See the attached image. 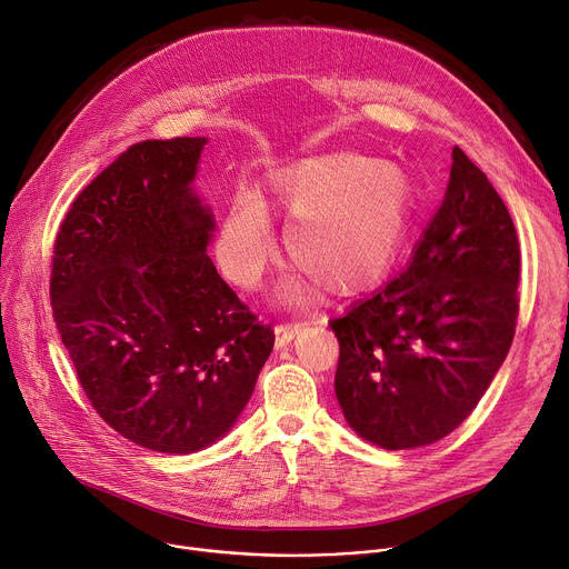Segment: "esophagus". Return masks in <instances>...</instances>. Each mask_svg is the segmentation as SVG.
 Instances as JSON below:
<instances>
[{
    "label": "esophagus",
    "instance_id": "1",
    "mask_svg": "<svg viewBox=\"0 0 569 569\" xmlns=\"http://www.w3.org/2000/svg\"><path fill=\"white\" fill-rule=\"evenodd\" d=\"M303 329V322H281L277 325V347H286L295 336H299Z\"/></svg>",
    "mask_w": 569,
    "mask_h": 569
}]
</instances>
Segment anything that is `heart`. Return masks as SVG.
Here are the masks:
<instances>
[{
    "instance_id": "obj_1",
    "label": "heart",
    "mask_w": 569,
    "mask_h": 569,
    "mask_svg": "<svg viewBox=\"0 0 569 569\" xmlns=\"http://www.w3.org/2000/svg\"><path fill=\"white\" fill-rule=\"evenodd\" d=\"M270 188L292 218L286 229L290 261L329 292H366L390 274L416 209L412 181L399 166L327 151L277 170ZM216 251L233 286H261L277 258V240L256 192L231 199Z\"/></svg>"
}]
</instances>
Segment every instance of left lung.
<instances>
[{
    "label": "left lung",
    "instance_id": "8db88e82",
    "mask_svg": "<svg viewBox=\"0 0 569 569\" xmlns=\"http://www.w3.org/2000/svg\"><path fill=\"white\" fill-rule=\"evenodd\" d=\"M442 206L408 268L333 318L336 397L383 449L451 433L488 390L520 313V242L503 199L453 147Z\"/></svg>",
    "mask_w": 569,
    "mask_h": 569
}]
</instances>
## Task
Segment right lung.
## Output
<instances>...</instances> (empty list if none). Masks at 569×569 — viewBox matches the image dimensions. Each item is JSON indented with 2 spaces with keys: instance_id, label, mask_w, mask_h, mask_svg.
<instances>
[{
  "instance_id": "1",
  "label": "right lung",
  "mask_w": 569,
  "mask_h": 569,
  "mask_svg": "<svg viewBox=\"0 0 569 569\" xmlns=\"http://www.w3.org/2000/svg\"><path fill=\"white\" fill-rule=\"evenodd\" d=\"M203 144H131L77 194L51 256V311L90 406L163 453L224 436L274 347L206 253L213 218L190 190Z\"/></svg>"
}]
</instances>
